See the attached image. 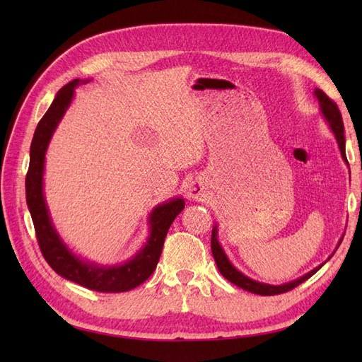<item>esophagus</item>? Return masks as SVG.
Returning <instances> with one entry per match:
<instances>
[{"instance_id":"34e87169","label":"esophagus","mask_w":362,"mask_h":362,"mask_svg":"<svg viewBox=\"0 0 362 362\" xmlns=\"http://www.w3.org/2000/svg\"><path fill=\"white\" fill-rule=\"evenodd\" d=\"M189 194L196 201L205 198V185H204V182L201 180L192 181V184L189 185Z\"/></svg>"}]
</instances>
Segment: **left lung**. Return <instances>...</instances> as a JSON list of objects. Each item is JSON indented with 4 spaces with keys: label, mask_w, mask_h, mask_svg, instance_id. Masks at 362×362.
<instances>
[{
    "label": "left lung",
    "mask_w": 362,
    "mask_h": 362,
    "mask_svg": "<svg viewBox=\"0 0 362 362\" xmlns=\"http://www.w3.org/2000/svg\"><path fill=\"white\" fill-rule=\"evenodd\" d=\"M315 96L317 100H319L320 103V108H322V113L325 115V117L327 119V122H329L334 134L337 137V141H338V146H339V151H341V156L344 158V161H347L346 158V139H344V125H343V117H341V113H339V108L338 105L331 100L329 96H327L323 90L320 89H315ZM217 229L214 228L213 233H211V252H213V257H214V261L217 264V269L218 272L222 273V275L231 281L233 284H235L237 287L243 288L246 291H250V293H255V294H261V296H275V294H281V293H287L293 288H296L298 286H300L302 282H305L306 279H310L314 273L317 270H320L322 266L315 267L314 270H311L310 273H306L305 276L296 279L293 282H288V284H284V286H269V284H261V282H257L254 279H249L247 276H245L243 273H240L231 262L228 261L225 252L222 250L221 245L217 243Z\"/></svg>",
    "instance_id": "left-lung-1"
}]
</instances>
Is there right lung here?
Segmentation results:
<instances>
[{"instance_id":"right-lung-1","label":"right lung","mask_w":362,"mask_h":362,"mask_svg":"<svg viewBox=\"0 0 362 362\" xmlns=\"http://www.w3.org/2000/svg\"><path fill=\"white\" fill-rule=\"evenodd\" d=\"M80 80L76 78L62 87L56 98H54L48 112L43 115L36 127L30 146V166L25 177L27 205L33 218V225H35V233L42 255L54 272L93 291H128L144 284L152 275V272L156 270L163 250L164 238H166L175 217L184 210L185 202L184 199H173L168 204L157 206L151 213V235L148 243L133 259L128 261L124 266L110 269L98 267L75 258L71 254L66 246L60 242L57 233L54 231L51 225L48 208L42 193V175L43 163H45V151L48 148L49 139L64 112H66V108L69 107L74 96V89Z\"/></svg>"}]
</instances>
